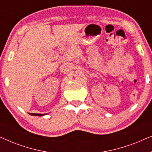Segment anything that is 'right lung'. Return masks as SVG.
<instances>
[{
  "mask_svg": "<svg viewBox=\"0 0 152 152\" xmlns=\"http://www.w3.org/2000/svg\"><path fill=\"white\" fill-rule=\"evenodd\" d=\"M30 115H36V116H42V115H46V113H45V114H39V113H30Z\"/></svg>",
  "mask_w": 152,
  "mask_h": 152,
  "instance_id": "1",
  "label": "right lung"
}]
</instances>
